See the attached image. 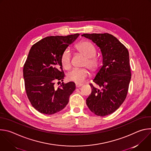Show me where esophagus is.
<instances>
[{
  "instance_id": "34e87169",
  "label": "esophagus",
  "mask_w": 151,
  "mask_h": 151,
  "mask_svg": "<svg viewBox=\"0 0 151 151\" xmlns=\"http://www.w3.org/2000/svg\"><path fill=\"white\" fill-rule=\"evenodd\" d=\"M81 86H82V84H81V83H76V88L81 87Z\"/></svg>"
}]
</instances>
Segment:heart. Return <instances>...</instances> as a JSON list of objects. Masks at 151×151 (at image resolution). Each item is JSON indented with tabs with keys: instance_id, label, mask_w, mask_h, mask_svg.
Returning <instances> with one entry per match:
<instances>
[{
	"instance_id": "obj_1",
	"label": "heart",
	"mask_w": 151,
	"mask_h": 151,
	"mask_svg": "<svg viewBox=\"0 0 151 151\" xmlns=\"http://www.w3.org/2000/svg\"><path fill=\"white\" fill-rule=\"evenodd\" d=\"M77 50L82 54L86 60L84 65L87 66L90 69H94L97 66V61L94 57L96 55V50L93 45L88 42H82L76 46ZM72 54L69 50H66L61 56L62 65L66 69H69L71 67ZM89 72L87 69H73L68 72L67 75L68 79L70 81L74 82L76 83H81L87 78Z\"/></svg>"
}]
</instances>
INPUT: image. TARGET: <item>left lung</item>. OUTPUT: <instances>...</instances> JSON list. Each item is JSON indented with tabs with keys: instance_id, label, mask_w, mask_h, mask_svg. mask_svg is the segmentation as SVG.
<instances>
[{
	"instance_id": "obj_1",
	"label": "left lung",
	"mask_w": 151,
	"mask_h": 151,
	"mask_svg": "<svg viewBox=\"0 0 151 151\" xmlns=\"http://www.w3.org/2000/svg\"><path fill=\"white\" fill-rule=\"evenodd\" d=\"M91 40L100 48L103 60L92 83L91 93L86 100L90 111L100 116L116 111L124 101L131 80L129 52L117 38L109 33L81 35Z\"/></svg>"
}]
</instances>
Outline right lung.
<instances>
[{
	"mask_svg": "<svg viewBox=\"0 0 151 151\" xmlns=\"http://www.w3.org/2000/svg\"><path fill=\"white\" fill-rule=\"evenodd\" d=\"M79 35L46 37L29 51L23 68L25 89L32 105L41 114L52 115L63 109L75 90L73 82H62L58 88L55 83L63 81L61 56Z\"/></svg>",
	"mask_w": 151,
	"mask_h": 151,
	"instance_id": "right-lung-1",
	"label": "right lung"
}]
</instances>
